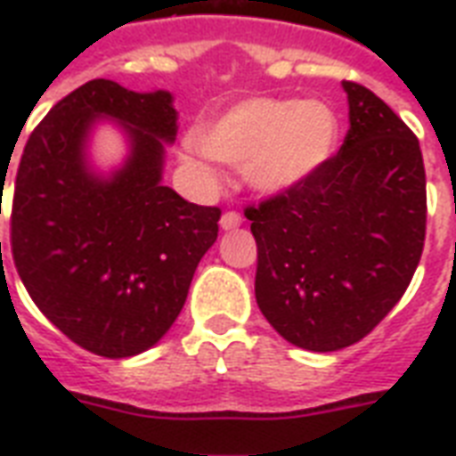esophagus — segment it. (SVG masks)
Segmentation results:
<instances>
[{"instance_id": "34e87169", "label": "esophagus", "mask_w": 456, "mask_h": 456, "mask_svg": "<svg viewBox=\"0 0 456 456\" xmlns=\"http://www.w3.org/2000/svg\"><path fill=\"white\" fill-rule=\"evenodd\" d=\"M241 222L243 217L239 213H234V210H229V213L222 215V220H220V227L227 232V229H236V227H241Z\"/></svg>"}]
</instances>
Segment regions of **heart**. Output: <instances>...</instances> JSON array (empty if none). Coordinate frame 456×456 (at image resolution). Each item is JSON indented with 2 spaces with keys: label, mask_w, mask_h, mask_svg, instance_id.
Here are the masks:
<instances>
[{
  "label": "heart",
  "mask_w": 456,
  "mask_h": 456,
  "mask_svg": "<svg viewBox=\"0 0 456 456\" xmlns=\"http://www.w3.org/2000/svg\"><path fill=\"white\" fill-rule=\"evenodd\" d=\"M338 120L317 99H246L196 130L200 151L241 165L243 177L263 193H281L310 179L331 158Z\"/></svg>",
  "instance_id": "b5f03b06"
}]
</instances>
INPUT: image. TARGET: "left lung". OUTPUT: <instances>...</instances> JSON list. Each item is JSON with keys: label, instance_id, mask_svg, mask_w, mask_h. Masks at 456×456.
<instances>
[{"label": "left lung", "instance_id": "left-lung-1", "mask_svg": "<svg viewBox=\"0 0 456 456\" xmlns=\"http://www.w3.org/2000/svg\"><path fill=\"white\" fill-rule=\"evenodd\" d=\"M350 130L303 184L246 208L257 243L256 300L293 346L362 340L407 291L426 239V170L414 132L371 89L346 80Z\"/></svg>", "mask_w": 456, "mask_h": 456}]
</instances>
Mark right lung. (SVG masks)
Segmentation results:
<instances>
[{
	"label": "right lung",
	"instance_id": "obj_1",
	"mask_svg": "<svg viewBox=\"0 0 456 456\" xmlns=\"http://www.w3.org/2000/svg\"><path fill=\"white\" fill-rule=\"evenodd\" d=\"M99 117L123 124L131 139V156L109 180L84 156ZM175 134L170 92L89 80L46 113L23 149L11 256L42 314L89 353L120 360L156 346L217 239L220 208L160 184Z\"/></svg>",
	"mask_w": 456,
	"mask_h": 456
}]
</instances>
